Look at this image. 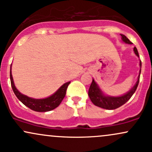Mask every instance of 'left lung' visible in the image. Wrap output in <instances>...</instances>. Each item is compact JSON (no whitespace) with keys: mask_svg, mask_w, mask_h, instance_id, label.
Instances as JSON below:
<instances>
[{"mask_svg":"<svg viewBox=\"0 0 152 152\" xmlns=\"http://www.w3.org/2000/svg\"><path fill=\"white\" fill-rule=\"evenodd\" d=\"M122 41L124 43H128V44H132V42L125 36L124 35L121 34ZM134 51L136 55L138 57H139V53L136 47L134 48ZM139 66L142 68V61H140L139 62ZM141 74V69L139 71V75L138 76V79L137 83L135 85L132 87L131 89L127 92L126 94H124V95L120 96H106L103 93L102 91L99 88L95 81L93 79L91 84L89 90H88V96L91 101L92 103L95 106H99V107L102 108V109L113 110L116 109L117 108L120 107L122 105L126 103L132 96V95L134 94V92L137 90L138 85H139V77H140Z\"/></svg>","mask_w":152,"mask_h":152,"instance_id":"8db88e82","label":"left lung"}]
</instances>
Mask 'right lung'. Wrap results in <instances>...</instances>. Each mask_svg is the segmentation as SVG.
<instances>
[{"mask_svg":"<svg viewBox=\"0 0 152 152\" xmlns=\"http://www.w3.org/2000/svg\"><path fill=\"white\" fill-rule=\"evenodd\" d=\"M10 78L12 88H13V92L17 98L29 109L34 110L35 111H38V112H46V111H51V110L58 107L65 97L66 89H67L69 83H71L70 81L66 82L64 84H63L55 93L47 98L34 99L21 94L15 86L14 81H13L11 74V66H10Z\"/></svg>","mask_w":152,"mask_h":152,"instance_id":"obj_1","label":"right lung"}]
</instances>
